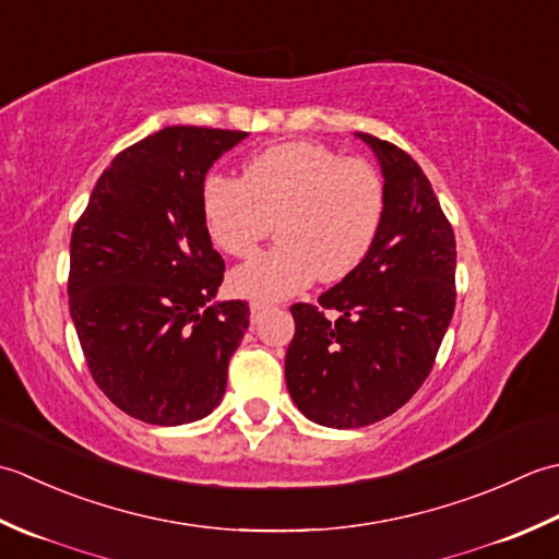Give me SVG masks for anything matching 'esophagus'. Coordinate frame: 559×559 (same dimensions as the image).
Masks as SVG:
<instances>
[{
	"label": "esophagus",
	"mask_w": 559,
	"mask_h": 559,
	"mask_svg": "<svg viewBox=\"0 0 559 559\" xmlns=\"http://www.w3.org/2000/svg\"><path fill=\"white\" fill-rule=\"evenodd\" d=\"M265 309H267V306L263 301H250V321L258 323L260 316L265 313Z\"/></svg>",
	"instance_id": "obj_1"
}]
</instances>
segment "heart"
<instances>
[{"instance_id": "1", "label": "heart", "mask_w": 559, "mask_h": 559, "mask_svg": "<svg viewBox=\"0 0 559 559\" xmlns=\"http://www.w3.org/2000/svg\"><path fill=\"white\" fill-rule=\"evenodd\" d=\"M383 207L373 166L313 142L270 146L250 158L241 180L212 174L202 186V219L224 253L255 255L277 222L282 243L231 275L236 294L260 301L355 272L381 229Z\"/></svg>"}]
</instances>
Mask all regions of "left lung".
I'll list each match as a JSON object with an SVG mask.
<instances>
[{
    "label": "left lung",
    "mask_w": 559,
    "mask_h": 559,
    "mask_svg": "<svg viewBox=\"0 0 559 559\" xmlns=\"http://www.w3.org/2000/svg\"><path fill=\"white\" fill-rule=\"evenodd\" d=\"M355 136L381 166V229L361 265L318 306H292L296 330L284 357L294 405L333 429L379 423L419 391L455 306V238L423 168L391 142Z\"/></svg>",
    "instance_id": "left-lung-1"
}]
</instances>
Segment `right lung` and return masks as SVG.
Returning a JSON list of instances; mask_svg holds the SVG:
<instances>
[{
	"instance_id": "obj_1",
	"label": "right lung",
	"mask_w": 559,
	"mask_h": 559,
	"mask_svg": "<svg viewBox=\"0 0 559 559\" xmlns=\"http://www.w3.org/2000/svg\"><path fill=\"white\" fill-rule=\"evenodd\" d=\"M248 132L164 128L100 174L70 243V316L122 413L178 427L222 403L248 304L216 301L224 260L202 219L212 164Z\"/></svg>"
}]
</instances>
